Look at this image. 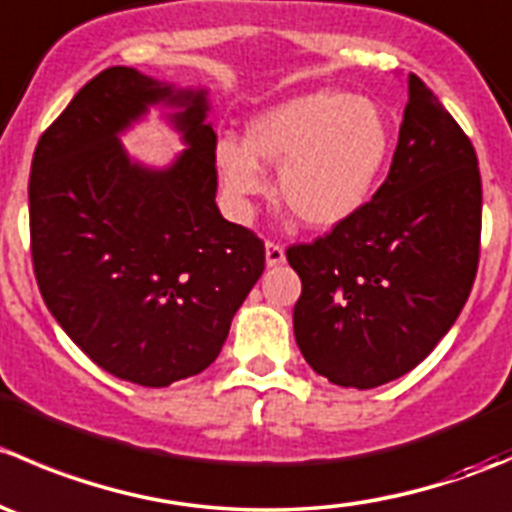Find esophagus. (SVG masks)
Listing matches in <instances>:
<instances>
[{"label": "esophagus", "instance_id": "obj_1", "mask_svg": "<svg viewBox=\"0 0 512 512\" xmlns=\"http://www.w3.org/2000/svg\"><path fill=\"white\" fill-rule=\"evenodd\" d=\"M265 260H267V267H277L285 262V250H282V245H277V242H265Z\"/></svg>", "mask_w": 512, "mask_h": 512}]
</instances>
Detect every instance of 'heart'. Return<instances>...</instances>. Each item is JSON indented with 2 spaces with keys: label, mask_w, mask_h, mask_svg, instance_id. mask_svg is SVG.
I'll use <instances>...</instances> for the list:
<instances>
[{
  "label": "heart",
  "mask_w": 512,
  "mask_h": 512,
  "mask_svg": "<svg viewBox=\"0 0 512 512\" xmlns=\"http://www.w3.org/2000/svg\"><path fill=\"white\" fill-rule=\"evenodd\" d=\"M391 156V123L379 103L319 89L265 108L245 141L223 136L215 165L237 208L267 190L265 165L289 213L312 230H334L364 210Z\"/></svg>",
  "instance_id": "1"
}]
</instances>
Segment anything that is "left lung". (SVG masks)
Instances as JSON below:
<instances>
[{
	"label": "left lung",
	"instance_id": "1",
	"mask_svg": "<svg viewBox=\"0 0 512 512\" xmlns=\"http://www.w3.org/2000/svg\"><path fill=\"white\" fill-rule=\"evenodd\" d=\"M386 180L347 225L287 250L302 280L294 339L337 386L374 389L421 364L461 314L478 270L471 141L416 74Z\"/></svg>",
	"mask_w": 512,
	"mask_h": 512
}]
</instances>
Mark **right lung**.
I'll return each instance as SVG.
<instances>
[{"instance_id": "1", "label": "right lung", "mask_w": 512, "mask_h": 512, "mask_svg": "<svg viewBox=\"0 0 512 512\" xmlns=\"http://www.w3.org/2000/svg\"><path fill=\"white\" fill-rule=\"evenodd\" d=\"M170 107L186 151L165 169L120 143ZM205 89L111 66L39 138L29 175L41 297L71 342L108 374L170 386L218 359L230 322L265 270V245L220 215Z\"/></svg>"}]
</instances>
